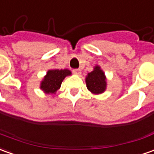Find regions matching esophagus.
Returning a JSON list of instances; mask_svg holds the SVG:
<instances>
[{
  "label": "esophagus",
  "instance_id": "1",
  "mask_svg": "<svg viewBox=\"0 0 154 154\" xmlns=\"http://www.w3.org/2000/svg\"><path fill=\"white\" fill-rule=\"evenodd\" d=\"M72 72L76 75H79V74H81V70L80 69H73Z\"/></svg>",
  "mask_w": 154,
  "mask_h": 154
}]
</instances>
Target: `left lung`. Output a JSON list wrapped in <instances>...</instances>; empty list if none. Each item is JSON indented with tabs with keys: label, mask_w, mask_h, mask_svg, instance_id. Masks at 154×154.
<instances>
[{
	"label": "left lung",
	"mask_w": 154,
	"mask_h": 154,
	"mask_svg": "<svg viewBox=\"0 0 154 154\" xmlns=\"http://www.w3.org/2000/svg\"><path fill=\"white\" fill-rule=\"evenodd\" d=\"M86 84L88 89L94 94H99L106 89V77L100 66H96L93 72L86 77Z\"/></svg>",
	"instance_id": "8db88e82"
}]
</instances>
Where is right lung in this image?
Listing matches in <instances>:
<instances>
[{"label":"right lung","mask_w":154,"mask_h":154,"mask_svg":"<svg viewBox=\"0 0 154 154\" xmlns=\"http://www.w3.org/2000/svg\"><path fill=\"white\" fill-rule=\"evenodd\" d=\"M72 74L68 69L49 70L40 84V88L45 94H55L61 85L64 78Z\"/></svg>","instance_id":"right-lung-1"}]
</instances>
